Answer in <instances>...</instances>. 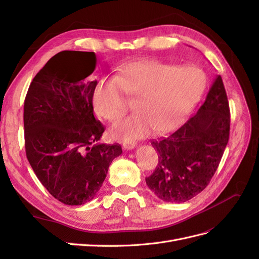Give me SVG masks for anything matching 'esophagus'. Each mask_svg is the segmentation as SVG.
Instances as JSON below:
<instances>
[{
  "label": "esophagus",
  "instance_id": "34e87169",
  "mask_svg": "<svg viewBox=\"0 0 259 259\" xmlns=\"http://www.w3.org/2000/svg\"><path fill=\"white\" fill-rule=\"evenodd\" d=\"M136 143H124L123 144V148L125 149V150H132V149H134V148H136Z\"/></svg>",
  "mask_w": 259,
  "mask_h": 259
}]
</instances>
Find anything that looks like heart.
Listing matches in <instances>:
<instances>
[{"label":"heart","instance_id":"obj_1","mask_svg":"<svg viewBox=\"0 0 259 259\" xmlns=\"http://www.w3.org/2000/svg\"><path fill=\"white\" fill-rule=\"evenodd\" d=\"M205 86V75L197 67H176L147 59L121 67L116 75L99 79L93 92L94 109L114 122L125 111L124 93L138 96L136 112L116 122L111 135L132 142L174 128L184 119Z\"/></svg>","mask_w":259,"mask_h":259}]
</instances>
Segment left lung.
I'll return each mask as SVG.
<instances>
[{"label":"left lung","instance_id":"8db88e82","mask_svg":"<svg viewBox=\"0 0 259 259\" xmlns=\"http://www.w3.org/2000/svg\"><path fill=\"white\" fill-rule=\"evenodd\" d=\"M230 111L221 75L198 111L173 134L151 145L159 163L146 184L156 198L182 203L203 191L214 176L229 140Z\"/></svg>","mask_w":259,"mask_h":259}]
</instances>
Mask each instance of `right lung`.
Returning <instances> with one entry per match:
<instances>
[{
    "mask_svg": "<svg viewBox=\"0 0 259 259\" xmlns=\"http://www.w3.org/2000/svg\"><path fill=\"white\" fill-rule=\"evenodd\" d=\"M94 52L64 51L53 56L31 82L23 106L25 148L41 184L66 205L92 201L120 145L99 144L104 125L94 116L88 81L96 68Z\"/></svg>",
    "mask_w": 259,
    "mask_h": 259,
    "instance_id": "add662e5",
    "label": "right lung"
}]
</instances>
